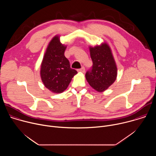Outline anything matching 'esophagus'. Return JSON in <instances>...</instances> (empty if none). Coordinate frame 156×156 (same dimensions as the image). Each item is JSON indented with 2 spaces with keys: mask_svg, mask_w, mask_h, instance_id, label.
I'll return each mask as SVG.
<instances>
[{
  "mask_svg": "<svg viewBox=\"0 0 156 156\" xmlns=\"http://www.w3.org/2000/svg\"><path fill=\"white\" fill-rule=\"evenodd\" d=\"M78 72H81V73H84V72H85V69H84V67H82L81 69H78Z\"/></svg>",
  "mask_w": 156,
  "mask_h": 156,
  "instance_id": "esophagus-1",
  "label": "esophagus"
}]
</instances>
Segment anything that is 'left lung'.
<instances>
[{
  "instance_id": "1",
  "label": "left lung",
  "mask_w": 156,
  "mask_h": 156,
  "mask_svg": "<svg viewBox=\"0 0 156 156\" xmlns=\"http://www.w3.org/2000/svg\"><path fill=\"white\" fill-rule=\"evenodd\" d=\"M92 69L86 73V79L94 90L102 93L108 88L117 76V67L112 51L106 42L90 46Z\"/></svg>"
}]
</instances>
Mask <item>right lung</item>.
<instances>
[{"instance_id": "right-lung-1", "label": "right lung", "mask_w": 156, "mask_h": 156, "mask_svg": "<svg viewBox=\"0 0 156 156\" xmlns=\"http://www.w3.org/2000/svg\"><path fill=\"white\" fill-rule=\"evenodd\" d=\"M66 46L62 44L58 35L49 42L41 65V80L46 88L54 93L63 92L77 72L70 68L64 53Z\"/></svg>"}]
</instances>
